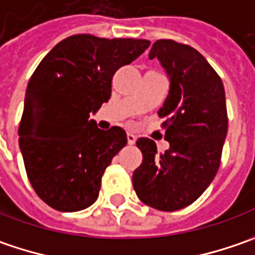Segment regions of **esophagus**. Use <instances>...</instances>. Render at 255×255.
Here are the masks:
<instances>
[{"label": "esophagus", "mask_w": 255, "mask_h": 255, "mask_svg": "<svg viewBox=\"0 0 255 255\" xmlns=\"http://www.w3.org/2000/svg\"><path fill=\"white\" fill-rule=\"evenodd\" d=\"M127 141L129 145H132V144H135V141H137V137L134 135V134H131V132H128L127 134Z\"/></svg>", "instance_id": "34e87169"}]
</instances>
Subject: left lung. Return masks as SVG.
<instances>
[{
	"mask_svg": "<svg viewBox=\"0 0 255 255\" xmlns=\"http://www.w3.org/2000/svg\"><path fill=\"white\" fill-rule=\"evenodd\" d=\"M170 77V93L158 111L170 148L157 151L149 138H138L142 162L132 185L144 204L160 211L185 208L204 193L221 164L228 128L224 85L198 51L172 39L152 44Z\"/></svg>",
	"mask_w": 255,
	"mask_h": 255,
	"instance_id": "1",
	"label": "left lung"
}]
</instances>
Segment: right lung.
<instances>
[{
  "instance_id": "right-lung-1",
  "label": "right lung",
  "mask_w": 255,
  "mask_h": 255,
  "mask_svg": "<svg viewBox=\"0 0 255 255\" xmlns=\"http://www.w3.org/2000/svg\"><path fill=\"white\" fill-rule=\"evenodd\" d=\"M148 47L147 39L77 34L58 42L31 75L19 148L34 191L54 210L80 211L98 198L103 174L127 134L97 128L90 114L110 100L117 70Z\"/></svg>"
}]
</instances>
